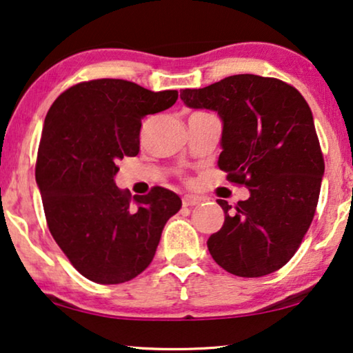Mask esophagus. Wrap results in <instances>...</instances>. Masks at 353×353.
Here are the masks:
<instances>
[{"instance_id":"34e87169","label":"esophagus","mask_w":353,"mask_h":353,"mask_svg":"<svg viewBox=\"0 0 353 353\" xmlns=\"http://www.w3.org/2000/svg\"><path fill=\"white\" fill-rule=\"evenodd\" d=\"M201 202H202V199L196 197V196H185V197H183V205H185V207L197 205V203H201Z\"/></svg>"}]
</instances>
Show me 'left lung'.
Returning a JSON list of instances; mask_svg holds the SVG:
<instances>
[{"label": "left lung", "mask_w": 353, "mask_h": 353, "mask_svg": "<svg viewBox=\"0 0 353 353\" xmlns=\"http://www.w3.org/2000/svg\"><path fill=\"white\" fill-rule=\"evenodd\" d=\"M180 97L189 108L221 117L218 167L250 189L236 207L218 199L224 224L208 239V252L239 277L275 272L303 242L325 173L307 101L293 85L256 74L229 76Z\"/></svg>", "instance_id": "1"}]
</instances>
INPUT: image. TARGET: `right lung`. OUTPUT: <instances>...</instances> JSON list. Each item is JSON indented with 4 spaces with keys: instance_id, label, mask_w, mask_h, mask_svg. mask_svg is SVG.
<instances>
[{
    "instance_id": "1",
    "label": "right lung",
    "mask_w": 353,
    "mask_h": 353,
    "mask_svg": "<svg viewBox=\"0 0 353 353\" xmlns=\"http://www.w3.org/2000/svg\"><path fill=\"white\" fill-rule=\"evenodd\" d=\"M124 79H94L57 97L44 121L37 183L49 231L81 275L124 283L154 258L162 229L181 199L154 186L130 196L114 185L116 162L140 151L141 119L175 103Z\"/></svg>"
}]
</instances>
